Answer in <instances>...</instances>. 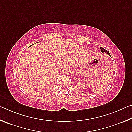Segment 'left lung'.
Segmentation results:
<instances>
[{"mask_svg":"<svg viewBox=\"0 0 132 132\" xmlns=\"http://www.w3.org/2000/svg\"><path fill=\"white\" fill-rule=\"evenodd\" d=\"M100 50H101V51L102 52H105V53H106V54H108L109 56H111L110 53H109V52L107 50H105V49H104L103 48H102V47H100Z\"/></svg>","mask_w":132,"mask_h":132,"instance_id":"obj_1","label":"left lung"}]
</instances>
